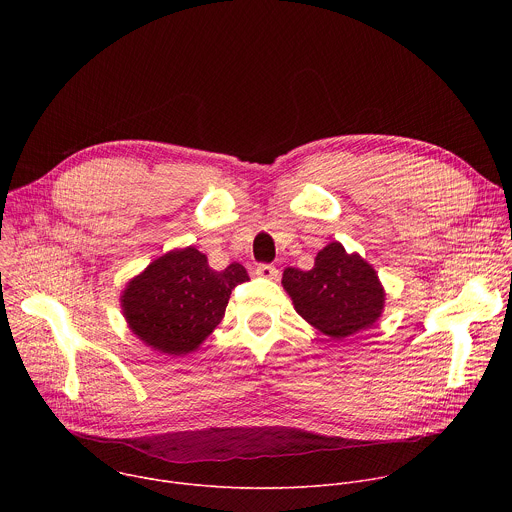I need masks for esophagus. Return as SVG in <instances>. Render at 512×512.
<instances>
[{
  "label": "esophagus",
  "mask_w": 512,
  "mask_h": 512,
  "mask_svg": "<svg viewBox=\"0 0 512 512\" xmlns=\"http://www.w3.org/2000/svg\"><path fill=\"white\" fill-rule=\"evenodd\" d=\"M255 275L265 277V279H277L279 271H277V267H273V265H269V263H261V265L255 267Z\"/></svg>",
  "instance_id": "obj_1"
}]
</instances>
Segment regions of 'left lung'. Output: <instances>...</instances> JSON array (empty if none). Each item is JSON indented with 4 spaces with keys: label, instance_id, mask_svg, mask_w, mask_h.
I'll return each mask as SVG.
<instances>
[{
    "label": "left lung",
    "instance_id": "obj_1",
    "mask_svg": "<svg viewBox=\"0 0 512 512\" xmlns=\"http://www.w3.org/2000/svg\"><path fill=\"white\" fill-rule=\"evenodd\" d=\"M281 283L296 312L334 340L373 326L385 306L375 269L340 243L326 245L310 271L287 267Z\"/></svg>",
    "mask_w": 512,
    "mask_h": 512
}]
</instances>
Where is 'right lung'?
<instances>
[{
    "label": "right lung",
    "instance_id": "add662e5",
    "mask_svg": "<svg viewBox=\"0 0 512 512\" xmlns=\"http://www.w3.org/2000/svg\"><path fill=\"white\" fill-rule=\"evenodd\" d=\"M247 279L239 263L214 271L194 247L170 251L129 281L123 314L145 344L180 356L221 324L231 291Z\"/></svg>",
    "mask_w": 512,
    "mask_h": 512
}]
</instances>
